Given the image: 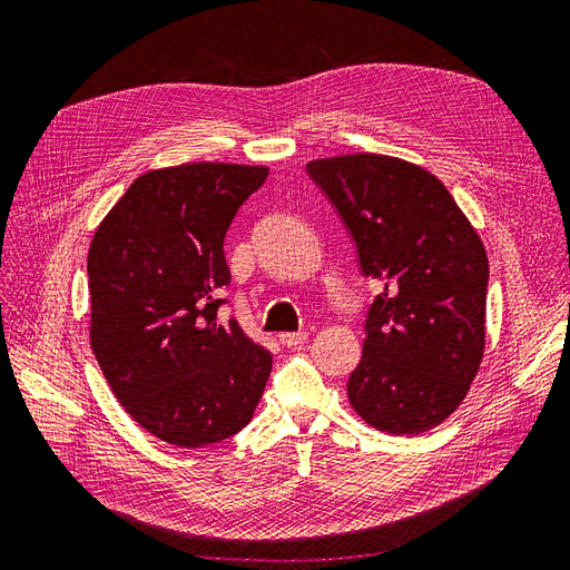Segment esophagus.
Here are the masks:
<instances>
[{"instance_id":"esophagus-1","label":"esophagus","mask_w":570,"mask_h":570,"mask_svg":"<svg viewBox=\"0 0 570 570\" xmlns=\"http://www.w3.org/2000/svg\"><path fill=\"white\" fill-rule=\"evenodd\" d=\"M306 337H308V333H306V331H297V333H281V342L285 344V347H297V344H302Z\"/></svg>"}]
</instances>
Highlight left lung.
<instances>
[{"label": "left lung", "mask_w": 570, "mask_h": 570, "mask_svg": "<svg viewBox=\"0 0 570 570\" xmlns=\"http://www.w3.org/2000/svg\"><path fill=\"white\" fill-rule=\"evenodd\" d=\"M350 230L361 275L383 287L347 394L361 419L419 435L452 416L485 350L488 254L433 174L385 154L306 164Z\"/></svg>", "instance_id": "8db88e82"}]
</instances>
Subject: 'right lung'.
<instances>
[{"label":"right lung","instance_id":"1","mask_svg":"<svg viewBox=\"0 0 570 570\" xmlns=\"http://www.w3.org/2000/svg\"><path fill=\"white\" fill-rule=\"evenodd\" d=\"M266 166L183 164L137 178L88 254L90 342L116 400L147 433L199 450L243 430L273 356L235 318L223 239Z\"/></svg>","mask_w":570,"mask_h":570}]
</instances>
